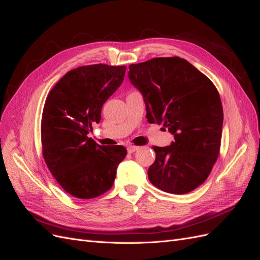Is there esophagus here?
<instances>
[{"mask_svg": "<svg viewBox=\"0 0 260 260\" xmlns=\"http://www.w3.org/2000/svg\"><path fill=\"white\" fill-rule=\"evenodd\" d=\"M127 149H128V152H129V153H133V152L138 151V149H139V146H136V145H128Z\"/></svg>", "mask_w": 260, "mask_h": 260, "instance_id": "34e87169", "label": "esophagus"}]
</instances>
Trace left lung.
<instances>
[{
    "mask_svg": "<svg viewBox=\"0 0 260 260\" xmlns=\"http://www.w3.org/2000/svg\"><path fill=\"white\" fill-rule=\"evenodd\" d=\"M147 121L168 128L170 146H154L148 179L159 190L185 194L205 182L220 152L223 111L215 84L187 60L156 57L129 66Z\"/></svg>",
    "mask_w": 260,
    "mask_h": 260,
    "instance_id": "obj_1",
    "label": "left lung"
}]
</instances>
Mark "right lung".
Instances as JSON below:
<instances>
[{"label":"right lung","instance_id":"right-lung-1","mask_svg":"<svg viewBox=\"0 0 260 260\" xmlns=\"http://www.w3.org/2000/svg\"><path fill=\"white\" fill-rule=\"evenodd\" d=\"M125 66L95 64L68 72L45 100L42 154L58 184L77 199H95L114 184L127 155L121 145H99L88 138L103 104L123 81Z\"/></svg>","mask_w":260,"mask_h":260}]
</instances>
